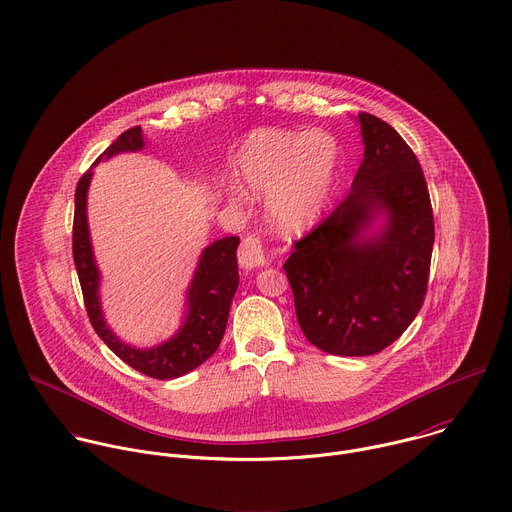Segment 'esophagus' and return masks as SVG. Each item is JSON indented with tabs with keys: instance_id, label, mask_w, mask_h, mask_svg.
I'll return each mask as SVG.
<instances>
[{
	"instance_id": "1",
	"label": "esophagus",
	"mask_w": 512,
	"mask_h": 512,
	"mask_svg": "<svg viewBox=\"0 0 512 512\" xmlns=\"http://www.w3.org/2000/svg\"><path fill=\"white\" fill-rule=\"evenodd\" d=\"M238 262L242 268L252 270V268H260L266 264V256H264V246L260 242V238L256 236H246L240 244L238 250Z\"/></svg>"
}]
</instances>
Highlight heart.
<instances>
[{
	"label": "heart",
	"instance_id": "b5f03b06",
	"mask_svg": "<svg viewBox=\"0 0 512 512\" xmlns=\"http://www.w3.org/2000/svg\"><path fill=\"white\" fill-rule=\"evenodd\" d=\"M340 169V145L324 131H258L240 149L236 174L258 196H270L284 232L310 228L326 210ZM242 200L240 188H230Z\"/></svg>",
	"mask_w": 512,
	"mask_h": 512
}]
</instances>
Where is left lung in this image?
Segmentation results:
<instances>
[{"label": "left lung", "instance_id": "8db88e82", "mask_svg": "<svg viewBox=\"0 0 512 512\" xmlns=\"http://www.w3.org/2000/svg\"><path fill=\"white\" fill-rule=\"evenodd\" d=\"M363 161L340 206L284 264L310 343L343 357L373 355L419 314L435 240L421 165L385 121L359 113Z\"/></svg>", "mask_w": 512, "mask_h": 512}]
</instances>
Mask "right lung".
I'll return each instance as SVG.
<instances>
[{
    "instance_id": "right-lung-1",
    "label": "right lung",
    "mask_w": 512,
    "mask_h": 512,
    "mask_svg": "<svg viewBox=\"0 0 512 512\" xmlns=\"http://www.w3.org/2000/svg\"><path fill=\"white\" fill-rule=\"evenodd\" d=\"M147 141L141 127H133L117 137L107 151L85 172L75 190V218H73V260L83 290L87 316L97 336L133 369L155 377L174 379L198 365H202L220 345L232 298L238 288L236 248L238 236H226L208 244L196 264L194 276L186 290V312L178 332L155 347H135L119 340L107 326L101 308V272L95 262L89 222H87V192L97 163L121 153H137L145 149Z\"/></svg>"
}]
</instances>
